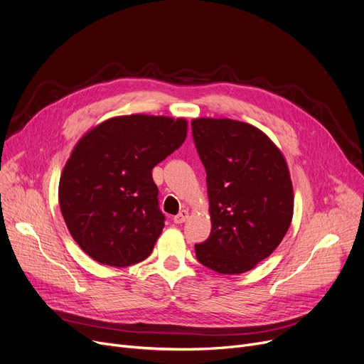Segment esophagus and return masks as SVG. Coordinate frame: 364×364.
<instances>
[{"mask_svg":"<svg viewBox=\"0 0 364 364\" xmlns=\"http://www.w3.org/2000/svg\"><path fill=\"white\" fill-rule=\"evenodd\" d=\"M187 218H188V211H186V209H181V211L174 217V223L176 224H183Z\"/></svg>","mask_w":364,"mask_h":364,"instance_id":"esophagus-1","label":"esophagus"}]
</instances>
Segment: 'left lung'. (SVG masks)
<instances>
[{"mask_svg": "<svg viewBox=\"0 0 364 364\" xmlns=\"http://www.w3.org/2000/svg\"><path fill=\"white\" fill-rule=\"evenodd\" d=\"M192 134L206 171L211 235L195 245L198 261L220 274L252 270L291 225L294 190L280 150L258 128L200 118Z\"/></svg>", "mask_w": 364, "mask_h": 364, "instance_id": "obj_1", "label": "left lung"}]
</instances>
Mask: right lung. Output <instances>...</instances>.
I'll list each match as a JSON object with an SVG mask.
<instances>
[{
    "label": "right lung",
    "mask_w": 364,
    "mask_h": 364,
    "mask_svg": "<svg viewBox=\"0 0 364 364\" xmlns=\"http://www.w3.org/2000/svg\"><path fill=\"white\" fill-rule=\"evenodd\" d=\"M186 132L184 119L128 114L105 121L75 146L59 203L72 237L94 261L128 267L150 255L165 225L151 169Z\"/></svg>",
    "instance_id": "obj_1"
}]
</instances>
